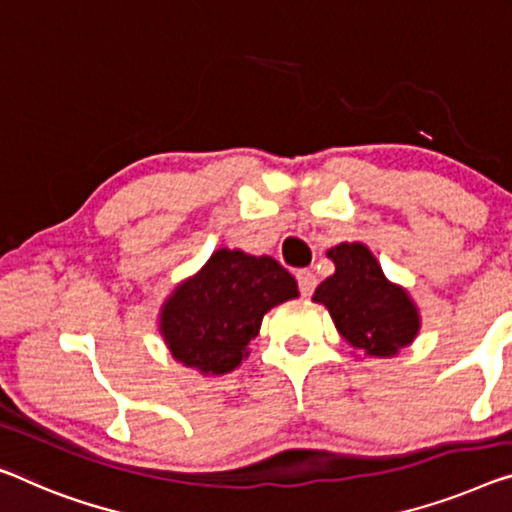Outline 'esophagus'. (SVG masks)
Masks as SVG:
<instances>
[{
	"label": "esophagus",
	"mask_w": 512,
	"mask_h": 512,
	"mask_svg": "<svg viewBox=\"0 0 512 512\" xmlns=\"http://www.w3.org/2000/svg\"><path fill=\"white\" fill-rule=\"evenodd\" d=\"M296 280H299V289H301V296H312V292H315L317 287V276L308 269H301L299 273H296Z\"/></svg>",
	"instance_id": "obj_1"
}]
</instances>
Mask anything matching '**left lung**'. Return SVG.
I'll use <instances>...</instances> for the list:
<instances>
[{
	"label": "left lung",
	"mask_w": 512,
	"mask_h": 512,
	"mask_svg": "<svg viewBox=\"0 0 512 512\" xmlns=\"http://www.w3.org/2000/svg\"><path fill=\"white\" fill-rule=\"evenodd\" d=\"M335 273L315 289L312 301L326 305L354 349L386 358L414 342L421 317L407 289L384 276L377 257L363 243H340L329 253Z\"/></svg>",
	"instance_id": "1"
}]
</instances>
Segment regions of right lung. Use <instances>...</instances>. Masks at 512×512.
Wrapping results in <instances>:
<instances>
[{
    "label": "right lung",
    "mask_w": 512,
    "mask_h": 512,
    "mask_svg": "<svg viewBox=\"0 0 512 512\" xmlns=\"http://www.w3.org/2000/svg\"><path fill=\"white\" fill-rule=\"evenodd\" d=\"M296 296L294 276L273 257L220 248L163 303L158 331L186 368L225 375L248 356L266 312Z\"/></svg>",
    "instance_id": "add662e5"
}]
</instances>
